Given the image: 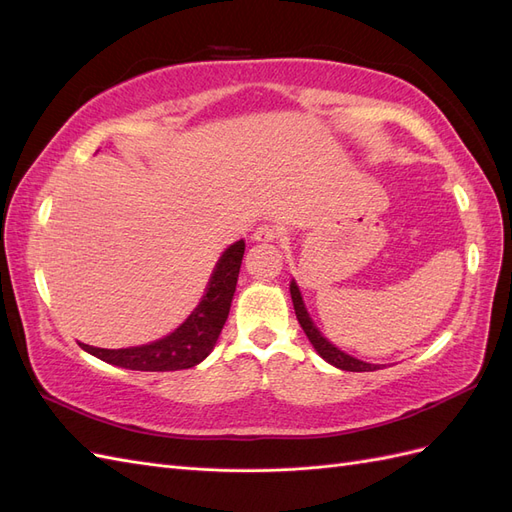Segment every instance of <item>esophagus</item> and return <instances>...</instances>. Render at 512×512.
Returning a JSON list of instances; mask_svg holds the SVG:
<instances>
[{
    "mask_svg": "<svg viewBox=\"0 0 512 512\" xmlns=\"http://www.w3.org/2000/svg\"><path fill=\"white\" fill-rule=\"evenodd\" d=\"M277 237H280V228L273 226V224H260V226L254 230L252 241H256V243H271V241H275Z\"/></svg>",
    "mask_w": 512,
    "mask_h": 512,
    "instance_id": "34e87169",
    "label": "esophagus"
}]
</instances>
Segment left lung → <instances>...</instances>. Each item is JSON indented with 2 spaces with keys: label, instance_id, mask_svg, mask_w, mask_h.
Masks as SVG:
<instances>
[{
  "label": "left lung",
  "instance_id": "8db88e82",
  "mask_svg": "<svg viewBox=\"0 0 512 512\" xmlns=\"http://www.w3.org/2000/svg\"><path fill=\"white\" fill-rule=\"evenodd\" d=\"M290 297H292V305H294V314H297V320L303 327L305 335L309 342H312V346L316 348V352L322 356L324 361L344 369V371H376L380 369V365H374V363H365V361H359L354 359V356L342 352L339 348H335L327 337H322V333L316 329V324L312 322V318H309L307 309H305V303L301 299V292H299V286L290 282Z\"/></svg>",
  "mask_w": 512,
  "mask_h": 512
}]
</instances>
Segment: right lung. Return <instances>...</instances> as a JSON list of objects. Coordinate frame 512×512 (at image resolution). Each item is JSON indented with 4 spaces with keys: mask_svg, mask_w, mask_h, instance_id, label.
<instances>
[{
    "mask_svg": "<svg viewBox=\"0 0 512 512\" xmlns=\"http://www.w3.org/2000/svg\"><path fill=\"white\" fill-rule=\"evenodd\" d=\"M245 252L243 239L232 243L215 265L203 301L188 316L179 329L158 339V342L136 348L106 350L79 344L85 352L100 361L136 371H177L198 365L213 350L230 312L239 269Z\"/></svg>",
    "mask_w": 512,
    "mask_h": 512,
    "instance_id": "1",
    "label": "right lung"
}]
</instances>
